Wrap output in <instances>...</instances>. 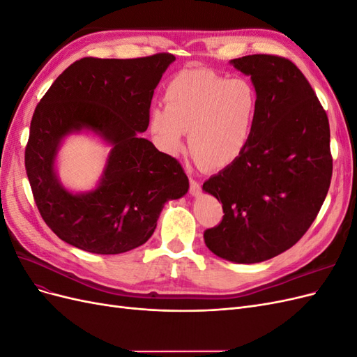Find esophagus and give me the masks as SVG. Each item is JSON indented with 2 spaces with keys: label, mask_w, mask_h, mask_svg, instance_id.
Wrapping results in <instances>:
<instances>
[{
  "label": "esophagus",
  "mask_w": 357,
  "mask_h": 357,
  "mask_svg": "<svg viewBox=\"0 0 357 357\" xmlns=\"http://www.w3.org/2000/svg\"><path fill=\"white\" fill-rule=\"evenodd\" d=\"M201 193V183L197 181L193 177H190V195L198 197Z\"/></svg>",
  "instance_id": "1"
}]
</instances>
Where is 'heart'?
<instances>
[{"label": "heart", "instance_id": "1", "mask_svg": "<svg viewBox=\"0 0 357 357\" xmlns=\"http://www.w3.org/2000/svg\"><path fill=\"white\" fill-rule=\"evenodd\" d=\"M165 107L150 112V131L168 155H178L189 132L192 155L210 168L238 159L253 134L259 95L247 79L211 70H185L165 88Z\"/></svg>", "mask_w": 357, "mask_h": 357}]
</instances>
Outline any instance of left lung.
I'll list each match as a JSON object with an SVG mask.
<instances>
[{"label":"left lung","mask_w":357,"mask_h":357,"mask_svg":"<svg viewBox=\"0 0 357 357\" xmlns=\"http://www.w3.org/2000/svg\"><path fill=\"white\" fill-rule=\"evenodd\" d=\"M259 95L244 153L202 185L223 219L204 232L210 250L235 264H257L286 252L314 222L331 177L326 112L294 62L274 55L231 61Z\"/></svg>","instance_id":"8db88e82"}]
</instances>
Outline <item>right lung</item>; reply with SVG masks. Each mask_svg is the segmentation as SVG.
Here are the masks:
<instances>
[{"label":"right lung","instance_id":"add662e5","mask_svg":"<svg viewBox=\"0 0 357 357\" xmlns=\"http://www.w3.org/2000/svg\"><path fill=\"white\" fill-rule=\"evenodd\" d=\"M176 61L169 53L137 59L83 58L63 71L34 112L25 168L43 220L62 241L96 255L144 244L165 202L189 190L177 159L142 138L153 92ZM98 135L112 149L95 190L74 194L56 172L71 133Z\"/></svg>","mask_w":357,"mask_h":357}]
</instances>
